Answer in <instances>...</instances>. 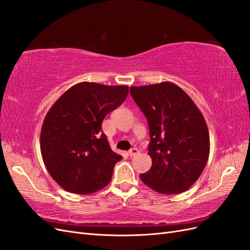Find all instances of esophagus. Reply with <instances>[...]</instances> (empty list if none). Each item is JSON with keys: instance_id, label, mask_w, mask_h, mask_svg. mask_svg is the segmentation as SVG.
Returning a JSON list of instances; mask_svg holds the SVG:
<instances>
[{"instance_id": "esophagus-1", "label": "esophagus", "mask_w": 250, "mask_h": 250, "mask_svg": "<svg viewBox=\"0 0 250 250\" xmlns=\"http://www.w3.org/2000/svg\"><path fill=\"white\" fill-rule=\"evenodd\" d=\"M128 154H129L130 156L138 155L139 154V150L137 148H132V149H130L129 151H128Z\"/></svg>"}]
</instances>
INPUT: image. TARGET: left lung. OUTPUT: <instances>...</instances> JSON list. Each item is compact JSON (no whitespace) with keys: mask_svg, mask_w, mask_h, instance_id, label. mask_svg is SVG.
<instances>
[{"mask_svg":"<svg viewBox=\"0 0 250 250\" xmlns=\"http://www.w3.org/2000/svg\"><path fill=\"white\" fill-rule=\"evenodd\" d=\"M146 116L152 166L140 177L152 190L166 194L187 191L197 181L209 155V133L201 111L178 85L165 81L130 86Z\"/></svg>","mask_w":250,"mask_h":250,"instance_id":"obj_1","label":"left lung"}]
</instances>
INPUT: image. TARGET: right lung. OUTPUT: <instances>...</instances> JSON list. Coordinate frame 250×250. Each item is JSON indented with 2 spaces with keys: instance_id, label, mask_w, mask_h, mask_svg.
I'll list each match as a JSON object with an SVG mask.
<instances>
[{
  "instance_id": "add662e5",
  "label": "right lung",
  "mask_w": 250,
  "mask_h": 250,
  "mask_svg": "<svg viewBox=\"0 0 250 250\" xmlns=\"http://www.w3.org/2000/svg\"><path fill=\"white\" fill-rule=\"evenodd\" d=\"M128 89L80 82L49 109L42 126L41 152L50 175L65 191L92 194L109 184L122 156L111 150L102 121L125 101Z\"/></svg>"
}]
</instances>
